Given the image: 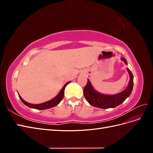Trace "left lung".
I'll return each mask as SVG.
<instances>
[{
	"label": "left lung",
	"instance_id": "8db88e82",
	"mask_svg": "<svg viewBox=\"0 0 153 153\" xmlns=\"http://www.w3.org/2000/svg\"><path fill=\"white\" fill-rule=\"evenodd\" d=\"M122 61L127 64L126 60L124 57ZM127 70L129 75V82L127 88L121 92L114 95H105L97 92L92 86L90 81L88 80L84 87V94L86 100L90 105L100 108H114L121 105L128 97L131 94L133 87V76L128 68Z\"/></svg>",
	"mask_w": 153,
	"mask_h": 153
}]
</instances>
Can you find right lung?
I'll return each instance as SVG.
<instances>
[{"instance_id":"1","label":"right lung","mask_w":153,"mask_h":153,"mask_svg":"<svg viewBox=\"0 0 153 153\" xmlns=\"http://www.w3.org/2000/svg\"><path fill=\"white\" fill-rule=\"evenodd\" d=\"M70 82H67L66 84L64 85V87H62V89H61V91H60V92L59 93V94L55 97V98L52 100H51L50 101H47V102H45L43 103H40V104H31V103H29L26 102L25 101H24L22 98V97L19 96V98H20L21 101L24 103L25 105H27V106H29L30 108H35V109H38V110H45L47 108H50L52 107H53V106L57 105L60 102H61V100H62L63 97H64V89H65L66 86L69 84Z\"/></svg>"}]
</instances>
